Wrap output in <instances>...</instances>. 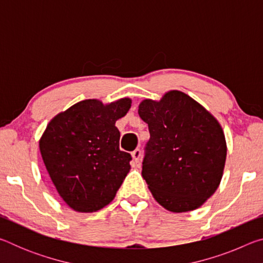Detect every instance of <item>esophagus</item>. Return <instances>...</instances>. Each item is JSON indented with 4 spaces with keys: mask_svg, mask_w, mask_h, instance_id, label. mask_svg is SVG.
<instances>
[{
    "mask_svg": "<svg viewBox=\"0 0 263 263\" xmlns=\"http://www.w3.org/2000/svg\"><path fill=\"white\" fill-rule=\"evenodd\" d=\"M132 158H133V161H135L136 164H139L140 163V158H141V151L139 148H136L132 152Z\"/></svg>",
    "mask_w": 263,
    "mask_h": 263,
    "instance_id": "1",
    "label": "esophagus"
}]
</instances>
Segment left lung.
<instances>
[{
	"mask_svg": "<svg viewBox=\"0 0 263 263\" xmlns=\"http://www.w3.org/2000/svg\"><path fill=\"white\" fill-rule=\"evenodd\" d=\"M139 116L148 124L141 175L159 204L172 212L195 210L220 183L226 160L219 123L184 92L160 102L142 101Z\"/></svg>",
	"mask_w": 263,
	"mask_h": 263,
	"instance_id": "left-lung-1",
	"label": "left lung"
}]
</instances>
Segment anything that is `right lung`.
<instances>
[{
	"label": "right lung",
	"mask_w": 263,
	"mask_h": 263,
	"mask_svg": "<svg viewBox=\"0 0 263 263\" xmlns=\"http://www.w3.org/2000/svg\"><path fill=\"white\" fill-rule=\"evenodd\" d=\"M131 100L103 105L86 100L52 119L39 141L51 180L66 204L79 212H95L112 201L130 171V153L119 149L116 121Z\"/></svg>",
	"instance_id": "obj_1"
}]
</instances>
